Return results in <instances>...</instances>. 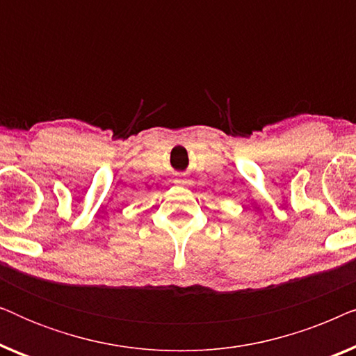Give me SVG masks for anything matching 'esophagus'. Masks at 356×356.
<instances>
[{"label":"esophagus","instance_id":"esophagus-1","mask_svg":"<svg viewBox=\"0 0 356 356\" xmlns=\"http://www.w3.org/2000/svg\"><path fill=\"white\" fill-rule=\"evenodd\" d=\"M175 184H178V186H188L189 179L184 178V177H178L177 179H175Z\"/></svg>","mask_w":356,"mask_h":356}]
</instances>
